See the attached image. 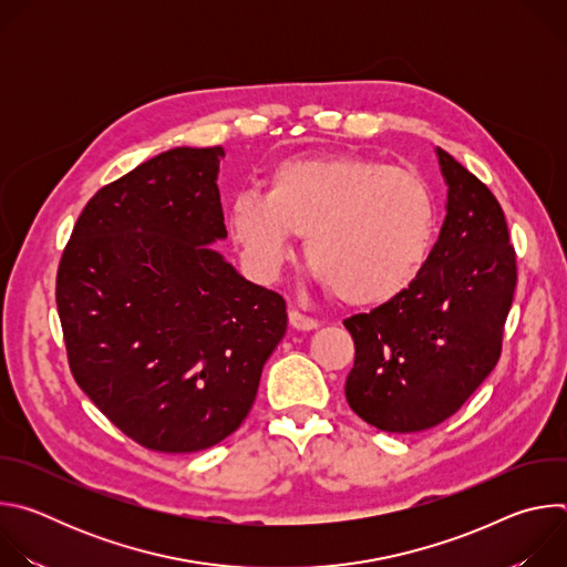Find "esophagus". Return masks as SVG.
<instances>
[{"instance_id":"esophagus-1","label":"esophagus","mask_w":567,"mask_h":567,"mask_svg":"<svg viewBox=\"0 0 567 567\" xmlns=\"http://www.w3.org/2000/svg\"><path fill=\"white\" fill-rule=\"evenodd\" d=\"M289 326H291L293 330L309 332V330H316V328H318V320L311 318V316L300 313L298 309H291V311H289Z\"/></svg>"}]
</instances>
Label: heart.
<instances>
[{"mask_svg": "<svg viewBox=\"0 0 567 567\" xmlns=\"http://www.w3.org/2000/svg\"><path fill=\"white\" fill-rule=\"evenodd\" d=\"M226 224L260 276H276L296 235L316 278L352 307L394 300L422 274L435 202L422 177L357 154L282 161L267 190L233 197Z\"/></svg>", "mask_w": 567, "mask_h": 567, "instance_id": "obj_1", "label": "heart"}]
</instances>
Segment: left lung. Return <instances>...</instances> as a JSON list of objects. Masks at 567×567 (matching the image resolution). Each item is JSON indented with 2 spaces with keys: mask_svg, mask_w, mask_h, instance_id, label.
Returning <instances> with one entry per match:
<instances>
[{
  "mask_svg": "<svg viewBox=\"0 0 567 567\" xmlns=\"http://www.w3.org/2000/svg\"><path fill=\"white\" fill-rule=\"evenodd\" d=\"M446 217L417 280L343 326L354 339L350 409L385 433L433 429L492 374L516 289L505 213L473 173L437 147Z\"/></svg>",
  "mask_w": 567,
  "mask_h": 567,
  "instance_id": "1",
  "label": "left lung"
}]
</instances>
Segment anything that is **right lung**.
<instances>
[{
	"label": "right lung",
	"mask_w": 567,
	"mask_h": 567,
	"mask_svg": "<svg viewBox=\"0 0 567 567\" xmlns=\"http://www.w3.org/2000/svg\"><path fill=\"white\" fill-rule=\"evenodd\" d=\"M221 156V145L175 147L103 186L58 265L75 383L158 453H195L237 431L287 332L285 298L208 247L226 237Z\"/></svg>",
	"instance_id": "add662e5"
}]
</instances>
